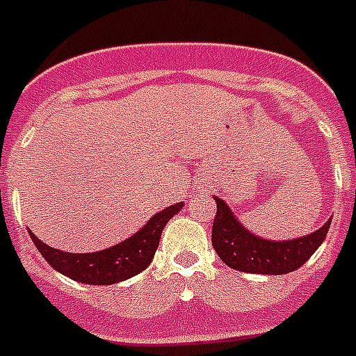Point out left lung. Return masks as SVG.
<instances>
[{
    "mask_svg": "<svg viewBox=\"0 0 356 356\" xmlns=\"http://www.w3.org/2000/svg\"><path fill=\"white\" fill-rule=\"evenodd\" d=\"M217 212L212 225V246L232 269L251 275H287L300 269L328 234L332 219L314 234L291 241H267L251 234L238 222L225 201L216 197Z\"/></svg>",
    "mask_w": 356,
    "mask_h": 356,
    "instance_id": "8db88e82",
    "label": "left lung"
}]
</instances>
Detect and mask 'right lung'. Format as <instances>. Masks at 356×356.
Instances as JSON below:
<instances>
[{"label":"right lung","instance_id":"add662e5","mask_svg":"<svg viewBox=\"0 0 356 356\" xmlns=\"http://www.w3.org/2000/svg\"><path fill=\"white\" fill-rule=\"evenodd\" d=\"M181 207L184 203H176L163 209L127 241L96 253H67V251L55 250L39 241L30 229L28 232L39 253L55 271L80 284L112 285L139 275L149 266L159 248L162 229L172 216L180 212Z\"/></svg>","mask_w":356,"mask_h":356}]
</instances>
